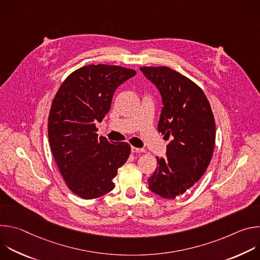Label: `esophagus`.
Here are the masks:
<instances>
[{
    "mask_svg": "<svg viewBox=\"0 0 260 260\" xmlns=\"http://www.w3.org/2000/svg\"><path fill=\"white\" fill-rule=\"evenodd\" d=\"M132 152L133 153H138V154H142L145 152L144 149H140V148H137V147H132Z\"/></svg>",
    "mask_w": 260,
    "mask_h": 260,
    "instance_id": "1",
    "label": "esophagus"
}]
</instances>
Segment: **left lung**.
<instances>
[{"mask_svg": "<svg viewBox=\"0 0 260 260\" xmlns=\"http://www.w3.org/2000/svg\"><path fill=\"white\" fill-rule=\"evenodd\" d=\"M158 89L162 109L157 129L172 141L167 157L148 179L149 189L173 200L189 190L206 172L215 146L216 127L210 103L200 86L168 67H142Z\"/></svg>", "mask_w": 260, "mask_h": 260, "instance_id": "left-lung-1", "label": "left lung"}]
</instances>
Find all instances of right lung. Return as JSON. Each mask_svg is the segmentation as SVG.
Returning a JSON list of instances; mask_svg holds the SVG:
<instances>
[{
	"label": "right lung",
	"mask_w": 260,
	"mask_h": 260,
	"mask_svg": "<svg viewBox=\"0 0 260 260\" xmlns=\"http://www.w3.org/2000/svg\"><path fill=\"white\" fill-rule=\"evenodd\" d=\"M135 75L119 66L82 67L70 74L52 101L51 151L69 189L84 200L112 190L117 170L129 156L128 143L98 138L95 123L109 112L116 88Z\"/></svg>",
	"instance_id": "obj_1"
}]
</instances>
